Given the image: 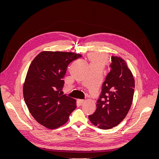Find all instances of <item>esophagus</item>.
I'll return each mask as SVG.
<instances>
[{
  "label": "esophagus",
  "mask_w": 159,
  "mask_h": 159,
  "mask_svg": "<svg viewBox=\"0 0 159 159\" xmlns=\"http://www.w3.org/2000/svg\"><path fill=\"white\" fill-rule=\"evenodd\" d=\"M85 101L84 100V99H78V102H79V103L81 105H83L84 103H85Z\"/></svg>",
  "instance_id": "34e87169"
}]
</instances>
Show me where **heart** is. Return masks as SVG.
Instances as JSON below:
<instances>
[{"label": "heart", "instance_id": "heart-1", "mask_svg": "<svg viewBox=\"0 0 159 159\" xmlns=\"http://www.w3.org/2000/svg\"><path fill=\"white\" fill-rule=\"evenodd\" d=\"M89 59L91 61V64L92 65L100 66L103 67L105 61H106V58L105 57L100 54H93L90 55Z\"/></svg>", "mask_w": 159, "mask_h": 159}]
</instances>
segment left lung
<instances>
[{
	"instance_id": "left-lung-1",
	"label": "left lung",
	"mask_w": 159,
	"mask_h": 159,
	"mask_svg": "<svg viewBox=\"0 0 159 159\" xmlns=\"http://www.w3.org/2000/svg\"><path fill=\"white\" fill-rule=\"evenodd\" d=\"M111 70L102 85L97 109L89 119L102 129H111L126 117L133 102L134 80L126 61L111 56Z\"/></svg>"
}]
</instances>
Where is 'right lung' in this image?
Masks as SVG:
<instances>
[{
    "mask_svg": "<svg viewBox=\"0 0 159 159\" xmlns=\"http://www.w3.org/2000/svg\"><path fill=\"white\" fill-rule=\"evenodd\" d=\"M81 55L73 52H40L28 68L23 95L30 113L37 122L50 129L68 121L76 108L75 100L61 94L67 68Z\"/></svg>",
    "mask_w": 159,
    "mask_h": 159,
    "instance_id": "right-lung-1",
    "label": "right lung"
}]
</instances>
